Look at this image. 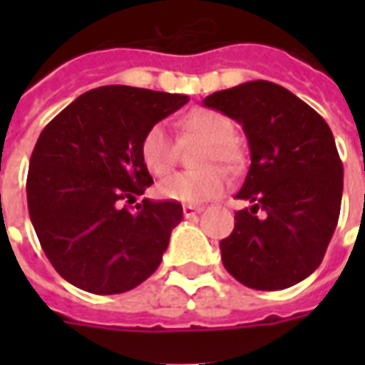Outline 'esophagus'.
<instances>
[{
	"label": "esophagus",
	"instance_id": "34e87169",
	"mask_svg": "<svg viewBox=\"0 0 365 365\" xmlns=\"http://www.w3.org/2000/svg\"><path fill=\"white\" fill-rule=\"evenodd\" d=\"M200 212H202L200 206H183V216L185 217H195L197 214H200Z\"/></svg>",
	"mask_w": 365,
	"mask_h": 365
}]
</instances>
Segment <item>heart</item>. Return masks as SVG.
Masks as SVG:
<instances>
[{
	"instance_id": "b5f03b06",
	"label": "heart",
	"mask_w": 365,
	"mask_h": 365,
	"mask_svg": "<svg viewBox=\"0 0 365 365\" xmlns=\"http://www.w3.org/2000/svg\"><path fill=\"white\" fill-rule=\"evenodd\" d=\"M182 130L185 136L205 140V145L197 155L199 168L176 172L165 178L157 185V193L163 199L189 206L217 199L227 185L225 174L217 165L227 170H237L242 163L239 148L233 142V121L220 111L199 108L183 117ZM140 155L145 168L155 176H165L172 170L178 148L165 123H157L143 134Z\"/></svg>"
}]
</instances>
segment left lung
Instances as JSON below:
<instances>
[{
    "label": "left lung",
    "instance_id": "1",
    "mask_svg": "<svg viewBox=\"0 0 365 365\" xmlns=\"http://www.w3.org/2000/svg\"><path fill=\"white\" fill-rule=\"evenodd\" d=\"M202 106L242 125L250 168L235 229L220 242L225 269L254 289H284L322 263L337 227L343 163L328 123L288 88L248 81Z\"/></svg>",
    "mask_w": 365,
    "mask_h": 365
}]
</instances>
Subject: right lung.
<instances>
[{
    "label": "right lung",
    "instance_id": "add662e5",
    "mask_svg": "<svg viewBox=\"0 0 365 365\" xmlns=\"http://www.w3.org/2000/svg\"><path fill=\"white\" fill-rule=\"evenodd\" d=\"M187 102L185 94L110 85L81 94L43 128L26 182L28 210L64 280L111 295L157 271L182 205H123L153 183L140 155L143 134Z\"/></svg>",
    "mask_w": 365,
    "mask_h": 365
}]
</instances>
